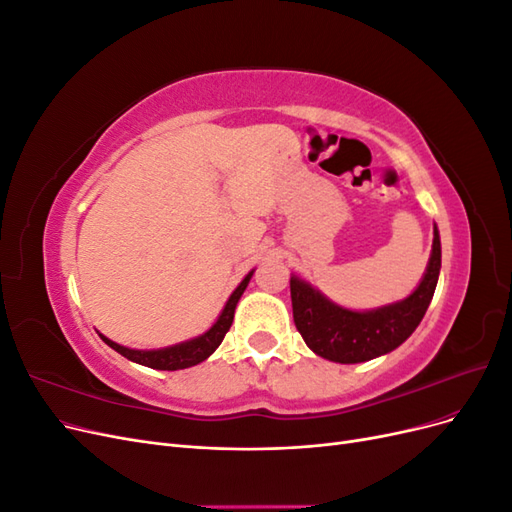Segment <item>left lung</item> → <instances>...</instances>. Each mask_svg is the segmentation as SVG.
I'll list each match as a JSON object with an SVG mask.
<instances>
[{"label": "left lung", "instance_id": "obj_1", "mask_svg": "<svg viewBox=\"0 0 512 512\" xmlns=\"http://www.w3.org/2000/svg\"><path fill=\"white\" fill-rule=\"evenodd\" d=\"M442 245L433 226V245L427 269L406 299L376 309H348L333 303L316 286L290 277L294 324L307 348L333 363H365L399 348L421 324L438 286Z\"/></svg>", "mask_w": 512, "mask_h": 512}]
</instances>
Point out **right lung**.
Instances as JSON below:
<instances>
[{
    "label": "right lung",
    "instance_id": "right-lung-1",
    "mask_svg": "<svg viewBox=\"0 0 512 512\" xmlns=\"http://www.w3.org/2000/svg\"><path fill=\"white\" fill-rule=\"evenodd\" d=\"M252 275H254V269L243 277L241 284L235 290H232V294L228 297L218 320H215L203 335L192 337V339H188V342H179V344L166 346V348H156V350H134V348H128V346H121V344L113 342V339H108L106 335L100 333L102 342L111 346L121 356H126L128 361L151 367V369L177 371V369H185V367L203 363L215 352V348L222 344V339H224V335L228 333L230 324H232V318H235L237 303L241 299V294L245 292L247 284H250Z\"/></svg>",
    "mask_w": 512,
    "mask_h": 512
}]
</instances>
